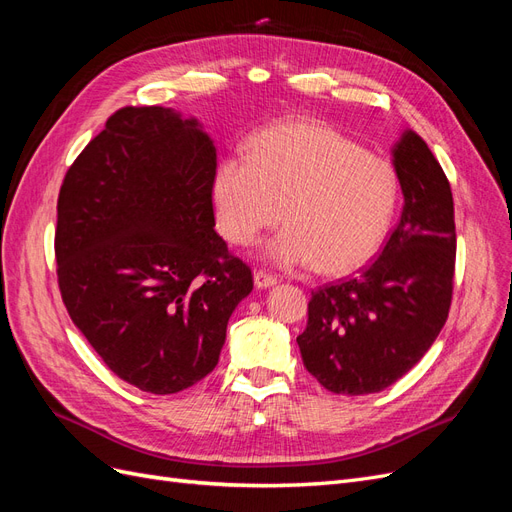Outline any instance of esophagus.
I'll list each match as a JSON object with an SVG mask.
<instances>
[{
	"label": "esophagus",
	"instance_id": "esophagus-1",
	"mask_svg": "<svg viewBox=\"0 0 512 512\" xmlns=\"http://www.w3.org/2000/svg\"><path fill=\"white\" fill-rule=\"evenodd\" d=\"M254 284H256L258 288H269V286L277 284V277L271 275V273H267V271L258 269V271L254 273Z\"/></svg>",
	"mask_w": 512,
	"mask_h": 512
}]
</instances>
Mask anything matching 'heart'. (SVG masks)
Segmentation results:
<instances>
[{
    "label": "heart",
    "mask_w": 512,
    "mask_h": 512,
    "mask_svg": "<svg viewBox=\"0 0 512 512\" xmlns=\"http://www.w3.org/2000/svg\"><path fill=\"white\" fill-rule=\"evenodd\" d=\"M399 181L391 162L320 123L294 121L258 134L247 160L226 158L211 181L215 222L235 245H265L282 267L342 275L378 252L393 222Z\"/></svg>",
    "instance_id": "b5f03b06"
}]
</instances>
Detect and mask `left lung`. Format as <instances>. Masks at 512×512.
<instances>
[{"mask_svg":"<svg viewBox=\"0 0 512 512\" xmlns=\"http://www.w3.org/2000/svg\"><path fill=\"white\" fill-rule=\"evenodd\" d=\"M401 218L378 258L350 280L312 290L297 337L305 369L339 395L384 391L436 342L455 286L453 192L414 132L393 149Z\"/></svg>","mask_w":512,"mask_h":512,"instance_id":"left-lung-1","label":"left lung"}]
</instances>
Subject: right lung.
<instances>
[{
  "instance_id": "add662e5",
  "label": "right lung",
  "mask_w": 512,
  "mask_h": 512,
  "mask_svg": "<svg viewBox=\"0 0 512 512\" xmlns=\"http://www.w3.org/2000/svg\"><path fill=\"white\" fill-rule=\"evenodd\" d=\"M211 138L162 106H126L72 162L57 198V284L115 376L190 389L218 365L252 269L215 232Z\"/></svg>"
}]
</instances>
